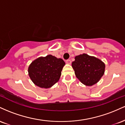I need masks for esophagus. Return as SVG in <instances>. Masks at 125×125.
<instances>
[{"mask_svg":"<svg viewBox=\"0 0 125 125\" xmlns=\"http://www.w3.org/2000/svg\"><path fill=\"white\" fill-rule=\"evenodd\" d=\"M71 63H72V62L70 59H68V60H67V61H66V63L67 64H71Z\"/></svg>","mask_w":125,"mask_h":125,"instance_id":"esophagus-1","label":"esophagus"}]
</instances>
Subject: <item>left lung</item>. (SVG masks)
<instances>
[{
	"label": "left lung",
	"instance_id": "left-lung-1",
	"mask_svg": "<svg viewBox=\"0 0 125 125\" xmlns=\"http://www.w3.org/2000/svg\"><path fill=\"white\" fill-rule=\"evenodd\" d=\"M72 66L76 76L86 86H92L104 74L105 64L101 60L83 53L76 56Z\"/></svg>",
	"mask_w": 125,
	"mask_h": 125
}]
</instances>
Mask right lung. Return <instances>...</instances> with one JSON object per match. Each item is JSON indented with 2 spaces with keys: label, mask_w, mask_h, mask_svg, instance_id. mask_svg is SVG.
Instances as JSON below:
<instances>
[{
  "label": "right lung",
  "mask_w": 125,
  "mask_h": 125,
  "mask_svg": "<svg viewBox=\"0 0 125 125\" xmlns=\"http://www.w3.org/2000/svg\"><path fill=\"white\" fill-rule=\"evenodd\" d=\"M64 64L63 60L51 54L39 57L29 66V76L36 86L42 88H49L59 80Z\"/></svg>",
  "instance_id": "right-lung-1"
}]
</instances>
